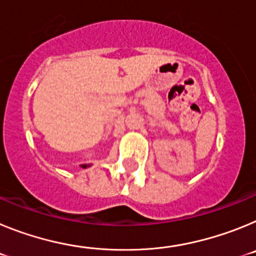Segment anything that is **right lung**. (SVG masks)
I'll use <instances>...</instances> for the list:
<instances>
[{
	"instance_id": "add662e5",
	"label": "right lung",
	"mask_w": 256,
	"mask_h": 256,
	"mask_svg": "<svg viewBox=\"0 0 256 256\" xmlns=\"http://www.w3.org/2000/svg\"><path fill=\"white\" fill-rule=\"evenodd\" d=\"M82 166H83V168H87V165H82Z\"/></svg>"
}]
</instances>
